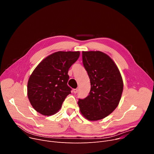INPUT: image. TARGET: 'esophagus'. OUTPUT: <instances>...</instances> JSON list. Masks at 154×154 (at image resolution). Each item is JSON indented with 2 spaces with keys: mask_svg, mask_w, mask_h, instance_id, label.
I'll return each instance as SVG.
<instances>
[{
  "mask_svg": "<svg viewBox=\"0 0 154 154\" xmlns=\"http://www.w3.org/2000/svg\"><path fill=\"white\" fill-rule=\"evenodd\" d=\"M78 88H75V89H74L73 90V91H74V93H75V94H76V93H77L78 92Z\"/></svg>",
  "mask_w": 154,
  "mask_h": 154,
  "instance_id": "obj_1",
  "label": "esophagus"
}]
</instances>
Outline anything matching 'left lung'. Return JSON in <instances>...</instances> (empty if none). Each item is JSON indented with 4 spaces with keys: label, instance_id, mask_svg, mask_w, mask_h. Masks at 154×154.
<instances>
[{
    "label": "left lung",
    "instance_id": "8db88e82",
    "mask_svg": "<svg viewBox=\"0 0 154 154\" xmlns=\"http://www.w3.org/2000/svg\"><path fill=\"white\" fill-rule=\"evenodd\" d=\"M82 62L91 88L87 97L79 99L78 105L87 119L100 120L119 105L124 87L122 76L114 62L102 52L83 51Z\"/></svg>",
    "mask_w": 154,
    "mask_h": 154
}]
</instances>
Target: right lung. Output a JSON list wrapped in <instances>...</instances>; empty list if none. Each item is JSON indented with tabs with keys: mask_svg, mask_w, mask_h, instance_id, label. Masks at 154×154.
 Segmentation results:
<instances>
[{
	"mask_svg": "<svg viewBox=\"0 0 154 154\" xmlns=\"http://www.w3.org/2000/svg\"><path fill=\"white\" fill-rule=\"evenodd\" d=\"M80 52L59 51L40 62L29 77V100L34 109L44 116L59 111L66 97L71 94L68 86V71L79 57Z\"/></svg>",
	"mask_w": 154,
	"mask_h": 154,
	"instance_id": "1",
	"label": "right lung"
}]
</instances>
